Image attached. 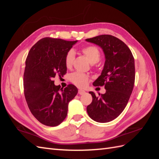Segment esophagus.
Returning <instances> with one entry per match:
<instances>
[{"instance_id":"esophagus-1","label":"esophagus","mask_w":159,"mask_h":159,"mask_svg":"<svg viewBox=\"0 0 159 159\" xmlns=\"http://www.w3.org/2000/svg\"><path fill=\"white\" fill-rule=\"evenodd\" d=\"M85 93V92L84 90H82V89L79 90V93L80 94V95H83V94H84Z\"/></svg>"}]
</instances>
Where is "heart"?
<instances>
[{"label":"heart","instance_id":"1","mask_svg":"<svg viewBox=\"0 0 159 159\" xmlns=\"http://www.w3.org/2000/svg\"><path fill=\"white\" fill-rule=\"evenodd\" d=\"M82 52L92 63H97L100 59V52L99 49L96 46H88L82 48ZM75 57V54L73 50H70L66 53L65 57V64L67 68L72 67V63ZM70 80L74 85L80 88H84L88 85L89 81V77L85 74L80 72H74L70 76Z\"/></svg>","mask_w":159,"mask_h":159}]
</instances>
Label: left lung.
I'll return each instance as SVG.
<instances>
[{"instance_id":"1","label":"left lung","mask_w":159,"mask_h":159,"mask_svg":"<svg viewBox=\"0 0 159 159\" xmlns=\"http://www.w3.org/2000/svg\"><path fill=\"white\" fill-rule=\"evenodd\" d=\"M85 40L103 50L105 57L103 70L93 85H104L106 89V93L101 94L100 98L89 92L92 102L87 106V111L97 122H109L124 111L133 92L135 78L134 59L129 48L113 35H101Z\"/></svg>"}]
</instances>
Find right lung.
<instances>
[{"label": "right lung", "instance_id": "obj_1", "mask_svg": "<svg viewBox=\"0 0 159 159\" xmlns=\"http://www.w3.org/2000/svg\"><path fill=\"white\" fill-rule=\"evenodd\" d=\"M76 42L43 38L26 57L23 83L25 99L33 116L46 126H57L66 119L68 104L78 93L72 84L63 89L52 80L57 75L66 74V55Z\"/></svg>", "mask_w": 159, "mask_h": 159}]
</instances>
